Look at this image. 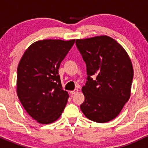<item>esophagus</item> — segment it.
I'll return each mask as SVG.
<instances>
[{
	"label": "esophagus",
	"instance_id": "obj_1",
	"mask_svg": "<svg viewBox=\"0 0 148 148\" xmlns=\"http://www.w3.org/2000/svg\"><path fill=\"white\" fill-rule=\"evenodd\" d=\"M78 91H79V90H78V89H74V90L70 91L69 92H70L71 95H74V94H76V93H77Z\"/></svg>",
	"mask_w": 148,
	"mask_h": 148
}]
</instances>
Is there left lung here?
<instances>
[{"label": "left lung", "instance_id": "1", "mask_svg": "<svg viewBox=\"0 0 148 148\" xmlns=\"http://www.w3.org/2000/svg\"><path fill=\"white\" fill-rule=\"evenodd\" d=\"M76 45L88 75L80 108L90 120L111 121L130 97L134 70L130 57L120 44L105 35L76 40Z\"/></svg>", "mask_w": 148, "mask_h": 148}]
</instances>
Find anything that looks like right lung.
<instances>
[{
  "mask_svg": "<svg viewBox=\"0 0 148 148\" xmlns=\"http://www.w3.org/2000/svg\"><path fill=\"white\" fill-rule=\"evenodd\" d=\"M75 40H45L28 47L17 69V95L27 113L39 123L60 116L69 95L62 90L58 69Z\"/></svg>",
  "mask_w": 148,
  "mask_h": 148,
  "instance_id": "right-lung-1",
  "label": "right lung"
}]
</instances>
